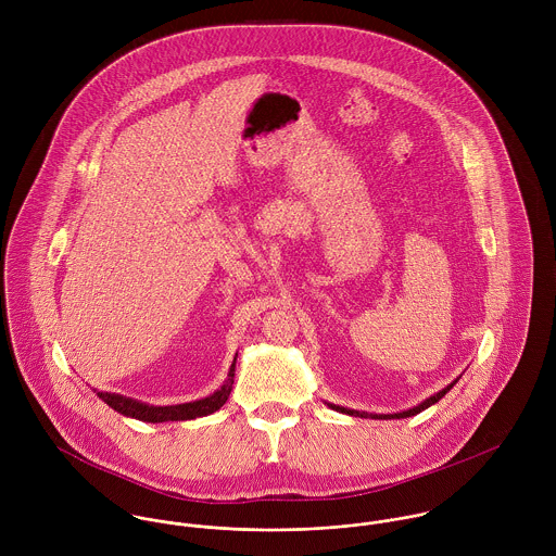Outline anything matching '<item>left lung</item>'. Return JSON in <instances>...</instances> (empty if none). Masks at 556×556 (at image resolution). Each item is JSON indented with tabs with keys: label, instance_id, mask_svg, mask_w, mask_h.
<instances>
[{
	"label": "left lung",
	"instance_id": "left-lung-1",
	"mask_svg": "<svg viewBox=\"0 0 556 556\" xmlns=\"http://www.w3.org/2000/svg\"><path fill=\"white\" fill-rule=\"evenodd\" d=\"M460 379V377H458ZM458 379L456 381H452L447 388H443L441 392H437V394H432L430 397H426L424 402H419L417 406H413V408H406V410H400V413H366V410H355V408H346V406H340V404H329L327 402V406L329 408H333V410H338V413H344V415H351V417H372V419H402V417H410V415H417V413H421V410H426L428 406H432L434 402H439L441 397L445 396L456 383H458Z\"/></svg>",
	"mask_w": 556,
	"mask_h": 556
}]
</instances>
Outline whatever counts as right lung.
Segmentation results:
<instances>
[{
  "label": "right lung",
  "mask_w": 556,
  "mask_h": 556,
  "mask_svg": "<svg viewBox=\"0 0 556 556\" xmlns=\"http://www.w3.org/2000/svg\"><path fill=\"white\" fill-rule=\"evenodd\" d=\"M236 359L229 368V375L225 379V383L210 396L201 397V400H192V402H184V404H168V406H156V404H148L135 397L122 396V394H111V392H96L102 402H106L113 410L139 419V421H148V424H162V421H184V419H197V417H205L216 413L227 400L233 390V379H236Z\"/></svg>",
  "instance_id": "1"
}]
</instances>
